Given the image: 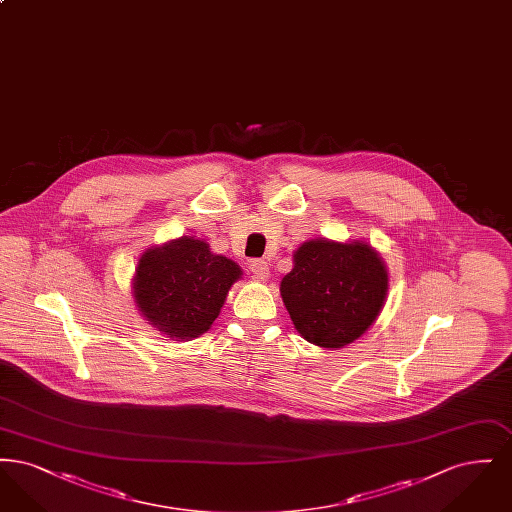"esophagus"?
I'll use <instances>...</instances> for the list:
<instances>
[{
    "label": "esophagus",
    "instance_id": "obj_1",
    "mask_svg": "<svg viewBox=\"0 0 512 512\" xmlns=\"http://www.w3.org/2000/svg\"><path fill=\"white\" fill-rule=\"evenodd\" d=\"M249 268H251V274H253V278L257 282H267L268 278H270V268H268L267 261L255 259V261H251Z\"/></svg>",
    "mask_w": 512,
    "mask_h": 512
}]
</instances>
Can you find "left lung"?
<instances>
[{
  "label": "left lung",
  "instance_id": "obj_1",
  "mask_svg": "<svg viewBox=\"0 0 512 512\" xmlns=\"http://www.w3.org/2000/svg\"><path fill=\"white\" fill-rule=\"evenodd\" d=\"M390 272L380 253L363 240H307L293 251V268L280 295L303 340L340 349L359 340L380 317Z\"/></svg>",
  "mask_w": 512,
  "mask_h": 512
}]
</instances>
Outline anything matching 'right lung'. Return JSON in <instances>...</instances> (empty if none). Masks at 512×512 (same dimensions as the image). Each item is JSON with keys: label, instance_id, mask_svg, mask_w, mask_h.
<instances>
[{"label": "right lung", "instance_id": "add662e5", "mask_svg": "<svg viewBox=\"0 0 512 512\" xmlns=\"http://www.w3.org/2000/svg\"><path fill=\"white\" fill-rule=\"evenodd\" d=\"M244 270L195 236L151 245L132 278V297L155 330L174 341L205 334Z\"/></svg>", "mask_w": 512, "mask_h": 512}]
</instances>
